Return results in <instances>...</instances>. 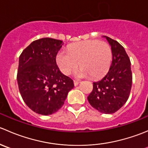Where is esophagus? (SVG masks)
<instances>
[{"label": "esophagus", "instance_id": "34e87169", "mask_svg": "<svg viewBox=\"0 0 148 148\" xmlns=\"http://www.w3.org/2000/svg\"><path fill=\"white\" fill-rule=\"evenodd\" d=\"M79 82H77V81H74V86H78V84H79Z\"/></svg>", "mask_w": 148, "mask_h": 148}]
</instances>
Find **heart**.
I'll return each instance as SVG.
<instances>
[{
  "instance_id": "b5f03b06",
  "label": "heart",
  "mask_w": 148,
  "mask_h": 148,
  "mask_svg": "<svg viewBox=\"0 0 148 148\" xmlns=\"http://www.w3.org/2000/svg\"><path fill=\"white\" fill-rule=\"evenodd\" d=\"M112 52L110 46L104 41L88 40L73 44L68 51L59 52L56 63L65 75L69 74L79 65L80 68L74 73L77 78L92 76L97 79L102 77L109 70Z\"/></svg>"
}]
</instances>
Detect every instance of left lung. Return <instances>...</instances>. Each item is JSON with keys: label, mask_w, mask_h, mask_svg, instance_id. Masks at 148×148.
I'll list each match as a JSON object with an SVG mask.
<instances>
[{"label": "left lung", "mask_w": 148, "mask_h": 148, "mask_svg": "<svg viewBox=\"0 0 148 148\" xmlns=\"http://www.w3.org/2000/svg\"><path fill=\"white\" fill-rule=\"evenodd\" d=\"M103 37L111 46L112 61L104 77L93 82V90L87 99L92 107L99 112L113 114L129 97L132 82L131 63L123 46L110 37Z\"/></svg>", "instance_id": "1"}]
</instances>
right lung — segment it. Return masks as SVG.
I'll list each match as a JSON object with an SVG mask.
<instances>
[{"label":"right lung","instance_id":"obj_1","mask_svg":"<svg viewBox=\"0 0 148 148\" xmlns=\"http://www.w3.org/2000/svg\"><path fill=\"white\" fill-rule=\"evenodd\" d=\"M63 44L60 40L40 38L19 57L17 81L21 95L31 110L42 115L57 112L74 86L73 80L56 65V54Z\"/></svg>","mask_w":148,"mask_h":148}]
</instances>
